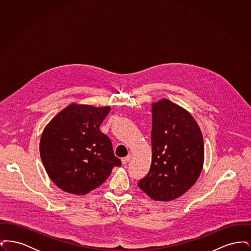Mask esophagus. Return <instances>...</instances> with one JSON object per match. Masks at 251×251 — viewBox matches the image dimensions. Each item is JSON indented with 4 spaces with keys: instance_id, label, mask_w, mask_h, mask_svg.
Returning <instances> with one entry per match:
<instances>
[{
    "instance_id": "obj_1",
    "label": "esophagus",
    "mask_w": 251,
    "mask_h": 251,
    "mask_svg": "<svg viewBox=\"0 0 251 251\" xmlns=\"http://www.w3.org/2000/svg\"><path fill=\"white\" fill-rule=\"evenodd\" d=\"M131 155L126 156V157H124V158H122V160H121V162H122V164L123 165H127L130 161H131Z\"/></svg>"
}]
</instances>
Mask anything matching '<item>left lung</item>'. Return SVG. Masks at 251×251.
Here are the masks:
<instances>
[{"label": "left lung", "instance_id": "obj_1", "mask_svg": "<svg viewBox=\"0 0 251 251\" xmlns=\"http://www.w3.org/2000/svg\"><path fill=\"white\" fill-rule=\"evenodd\" d=\"M151 165L138 187L157 201H170L188 191L204 163L201 131L191 114L167 99L151 104Z\"/></svg>", "mask_w": 251, "mask_h": 251}]
</instances>
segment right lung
<instances>
[{"label":"right lung","mask_w":251,"mask_h":251,"mask_svg":"<svg viewBox=\"0 0 251 251\" xmlns=\"http://www.w3.org/2000/svg\"><path fill=\"white\" fill-rule=\"evenodd\" d=\"M110 106L72 103L54 116L41 134L39 151L45 170L61 190L85 195L107 179L121 161L100 126Z\"/></svg>","instance_id":"add662e5"}]
</instances>
